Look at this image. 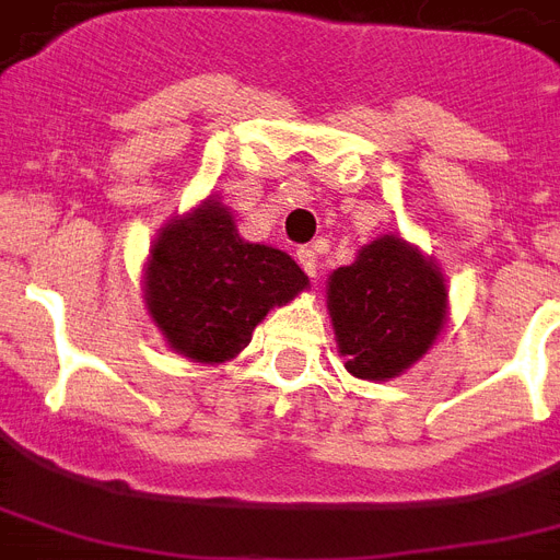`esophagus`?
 I'll return each mask as SVG.
<instances>
[{"mask_svg": "<svg viewBox=\"0 0 560 560\" xmlns=\"http://www.w3.org/2000/svg\"><path fill=\"white\" fill-rule=\"evenodd\" d=\"M296 261L299 267L311 276V279H316V272H319V264H316V253L311 249V246H302V249H296Z\"/></svg>", "mask_w": 560, "mask_h": 560, "instance_id": "1", "label": "esophagus"}]
</instances>
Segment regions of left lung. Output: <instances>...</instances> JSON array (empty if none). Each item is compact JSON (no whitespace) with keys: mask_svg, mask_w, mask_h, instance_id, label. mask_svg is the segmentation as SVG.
<instances>
[{"mask_svg":"<svg viewBox=\"0 0 560 560\" xmlns=\"http://www.w3.org/2000/svg\"><path fill=\"white\" fill-rule=\"evenodd\" d=\"M337 349L360 381H386L421 360L447 323L444 276L404 237L383 235L328 279Z\"/></svg>","mask_w":560,"mask_h":560,"instance_id":"obj_1","label":"left lung"}]
</instances>
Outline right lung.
<instances>
[{
    "mask_svg": "<svg viewBox=\"0 0 560 560\" xmlns=\"http://www.w3.org/2000/svg\"><path fill=\"white\" fill-rule=\"evenodd\" d=\"M305 288L299 264L244 241L232 211L214 197L165 223L144 267L148 314L171 349L194 363L241 354L267 311Z\"/></svg>",
    "mask_w": 560,
    "mask_h": 560,
    "instance_id": "right-lung-1",
    "label": "right lung"
}]
</instances>
